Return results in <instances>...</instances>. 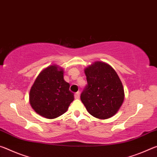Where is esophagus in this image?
<instances>
[{"mask_svg": "<svg viewBox=\"0 0 157 157\" xmlns=\"http://www.w3.org/2000/svg\"><path fill=\"white\" fill-rule=\"evenodd\" d=\"M79 97H80V92H76V93L74 94V98L76 99H78Z\"/></svg>", "mask_w": 157, "mask_h": 157, "instance_id": "obj_1", "label": "esophagus"}]
</instances>
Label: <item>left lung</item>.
<instances>
[{
  "label": "left lung",
  "instance_id": "8db88e82",
  "mask_svg": "<svg viewBox=\"0 0 157 157\" xmlns=\"http://www.w3.org/2000/svg\"><path fill=\"white\" fill-rule=\"evenodd\" d=\"M88 85L81 94V100L92 116L104 120L111 117L122 106L124 88L113 68L97 61L85 69Z\"/></svg>",
  "mask_w": 157,
  "mask_h": 157
}]
</instances>
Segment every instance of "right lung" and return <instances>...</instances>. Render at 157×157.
<instances>
[{
	"label": "right lung",
	"mask_w": 157,
	"mask_h": 157,
	"mask_svg": "<svg viewBox=\"0 0 157 157\" xmlns=\"http://www.w3.org/2000/svg\"><path fill=\"white\" fill-rule=\"evenodd\" d=\"M63 69L50 65L41 71L30 90V104L37 114L54 119L67 110L74 96L64 80Z\"/></svg>",
	"instance_id": "add662e5"
}]
</instances>
